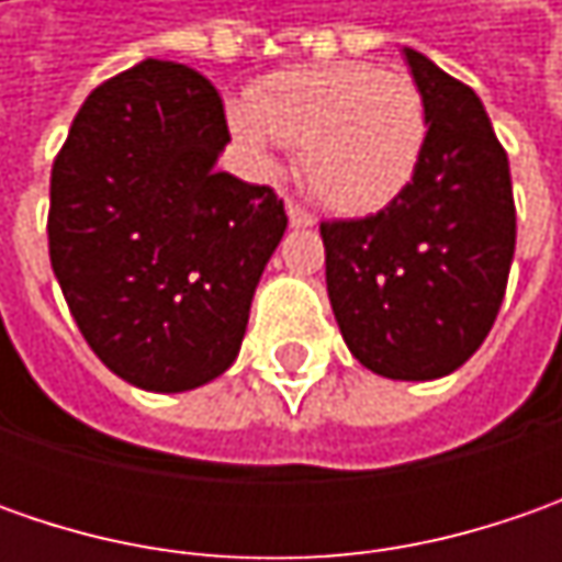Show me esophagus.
<instances>
[{"label":"esophagus","mask_w":562,"mask_h":562,"mask_svg":"<svg viewBox=\"0 0 562 562\" xmlns=\"http://www.w3.org/2000/svg\"><path fill=\"white\" fill-rule=\"evenodd\" d=\"M288 218H291L293 227H313L315 225V215H310L303 205H296L288 200Z\"/></svg>","instance_id":"34e87169"}]
</instances>
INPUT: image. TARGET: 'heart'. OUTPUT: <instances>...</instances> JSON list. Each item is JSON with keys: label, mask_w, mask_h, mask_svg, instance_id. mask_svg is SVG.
<instances>
[{"label": "heart", "mask_w": 562, "mask_h": 562, "mask_svg": "<svg viewBox=\"0 0 562 562\" xmlns=\"http://www.w3.org/2000/svg\"><path fill=\"white\" fill-rule=\"evenodd\" d=\"M231 134L259 165L288 143L315 196L344 215H372L416 178L428 115L406 75L369 61L278 71L256 97L231 99Z\"/></svg>", "instance_id": "heart-1"}]
</instances>
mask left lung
Here are the masks:
<instances>
[{"label": "left lung", "instance_id": "obj_1", "mask_svg": "<svg viewBox=\"0 0 562 562\" xmlns=\"http://www.w3.org/2000/svg\"><path fill=\"white\" fill-rule=\"evenodd\" d=\"M428 137L416 178L378 215L325 222V281L350 353L381 378L435 381L497 318L516 249L509 162L482 99L403 46Z\"/></svg>", "mask_w": 562, "mask_h": 562}]
</instances>
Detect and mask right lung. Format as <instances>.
I'll use <instances>...</instances> for the list:
<instances>
[{
	"instance_id": "right-lung-1",
	"label": "right lung",
	"mask_w": 562,
	"mask_h": 562,
	"mask_svg": "<svg viewBox=\"0 0 562 562\" xmlns=\"http://www.w3.org/2000/svg\"><path fill=\"white\" fill-rule=\"evenodd\" d=\"M227 124L193 68L146 58L80 105L53 165L49 259L105 369L153 394L225 375L288 215L218 171Z\"/></svg>"
}]
</instances>
